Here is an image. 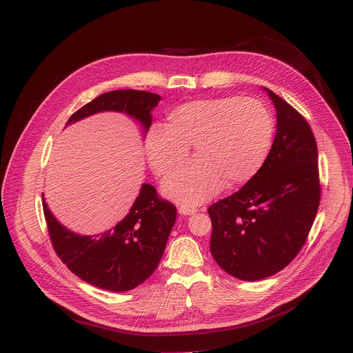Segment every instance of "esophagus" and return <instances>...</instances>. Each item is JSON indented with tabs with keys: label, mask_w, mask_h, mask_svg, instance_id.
Wrapping results in <instances>:
<instances>
[{
	"label": "esophagus",
	"mask_w": 353,
	"mask_h": 353,
	"mask_svg": "<svg viewBox=\"0 0 353 353\" xmlns=\"http://www.w3.org/2000/svg\"><path fill=\"white\" fill-rule=\"evenodd\" d=\"M198 212V208L196 206H191V205H180L179 206V213L181 214H185V216H190V214H194Z\"/></svg>",
	"instance_id": "34e87169"
}]
</instances>
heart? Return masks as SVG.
<instances>
[{
	"label": "heart",
	"mask_w": 353,
	"mask_h": 353,
	"mask_svg": "<svg viewBox=\"0 0 353 353\" xmlns=\"http://www.w3.org/2000/svg\"><path fill=\"white\" fill-rule=\"evenodd\" d=\"M273 119L252 97H219L184 102L154 125L145 137L152 170L165 177L180 168L194 147L196 161L165 183V192L183 203H201L220 191L250 181L262 168L273 139Z\"/></svg>",
	"instance_id": "obj_1"
}]
</instances>
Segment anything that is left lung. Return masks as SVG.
Wrapping results in <instances>:
<instances>
[{
  "mask_svg": "<svg viewBox=\"0 0 353 353\" xmlns=\"http://www.w3.org/2000/svg\"><path fill=\"white\" fill-rule=\"evenodd\" d=\"M272 98L277 133L259 172L237 192L209 206L210 252L232 277H270L298 255L320 203L319 154L305 117L281 97Z\"/></svg>",
  "mask_w": 353,
  "mask_h": 353,
  "instance_id": "8db88e82",
  "label": "left lung"
}]
</instances>
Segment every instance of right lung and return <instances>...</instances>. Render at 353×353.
<instances>
[{"mask_svg": "<svg viewBox=\"0 0 353 353\" xmlns=\"http://www.w3.org/2000/svg\"><path fill=\"white\" fill-rule=\"evenodd\" d=\"M159 101L161 95L147 91H109L76 110L66 126L98 112L114 110L133 116L148 132L151 110ZM43 209L54 251L66 268L83 281L113 292L130 291L155 272L177 216L176 206L158 196L151 184H143L122 221L97 236H80L63 227L44 199Z\"/></svg>", "mask_w": 353, "mask_h": 353, "instance_id": "add662e5", "label": "right lung"}]
</instances>
